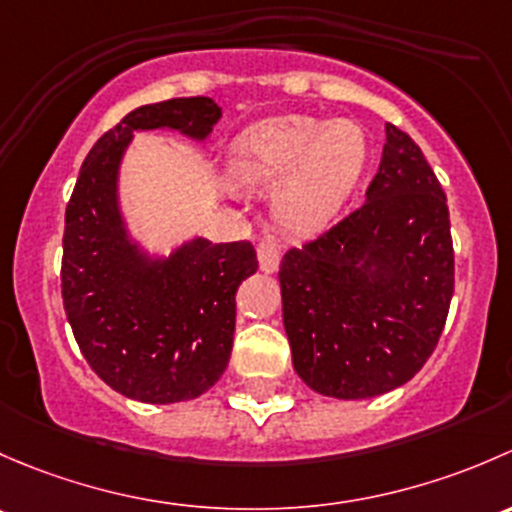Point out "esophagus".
Here are the masks:
<instances>
[{
	"mask_svg": "<svg viewBox=\"0 0 512 512\" xmlns=\"http://www.w3.org/2000/svg\"><path fill=\"white\" fill-rule=\"evenodd\" d=\"M281 266V249L273 239H263L258 244V268L263 273H276Z\"/></svg>",
	"mask_w": 512,
	"mask_h": 512,
	"instance_id": "34e87169",
	"label": "esophagus"
}]
</instances>
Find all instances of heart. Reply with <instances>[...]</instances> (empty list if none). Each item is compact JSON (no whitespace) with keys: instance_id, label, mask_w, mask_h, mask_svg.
<instances>
[{"instance_id":"b5f03b06","label":"heart","mask_w":512,"mask_h":512,"mask_svg":"<svg viewBox=\"0 0 512 512\" xmlns=\"http://www.w3.org/2000/svg\"><path fill=\"white\" fill-rule=\"evenodd\" d=\"M370 142L352 120L305 115L258 120L236 135L226 172L249 189L278 188L276 219L288 234L310 236L333 221L360 184Z\"/></svg>"}]
</instances>
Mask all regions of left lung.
I'll return each mask as SVG.
<instances>
[{"label": "left lung", "instance_id": "obj_1", "mask_svg": "<svg viewBox=\"0 0 512 512\" xmlns=\"http://www.w3.org/2000/svg\"><path fill=\"white\" fill-rule=\"evenodd\" d=\"M293 370L318 394L370 399L424 367L453 295L446 194L419 145L387 125L367 202L278 271Z\"/></svg>", "mask_w": 512, "mask_h": 512}]
</instances>
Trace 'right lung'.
Here are the masks:
<instances>
[{"mask_svg":"<svg viewBox=\"0 0 512 512\" xmlns=\"http://www.w3.org/2000/svg\"><path fill=\"white\" fill-rule=\"evenodd\" d=\"M212 98L140 105L88 152L63 231L66 318L93 372L128 399L175 404L212 389L229 365L241 281L258 261L249 241L192 236L162 249L130 229L120 170L135 133L172 130L202 142L219 123Z\"/></svg>","mask_w":512,"mask_h":512,"instance_id":"1","label":"right lung"}]
</instances>
